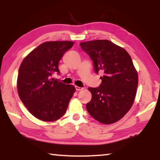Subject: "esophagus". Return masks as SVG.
Wrapping results in <instances>:
<instances>
[{
  "mask_svg": "<svg viewBox=\"0 0 160 160\" xmlns=\"http://www.w3.org/2000/svg\"><path fill=\"white\" fill-rule=\"evenodd\" d=\"M75 87H76V89L77 91H80V90H82V89H83L82 87H78V86H75Z\"/></svg>",
  "mask_w": 160,
  "mask_h": 160,
  "instance_id": "1",
  "label": "esophagus"
}]
</instances>
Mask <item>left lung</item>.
<instances>
[{"instance_id":"obj_1","label":"left lung","mask_w":160,"mask_h":160,"mask_svg":"<svg viewBox=\"0 0 160 160\" xmlns=\"http://www.w3.org/2000/svg\"><path fill=\"white\" fill-rule=\"evenodd\" d=\"M80 46L93 61L95 73H103L100 86L88 88L92 99L87 110L100 123H114L128 112L136 95L138 76L131 57L108 40L86 41Z\"/></svg>"}]
</instances>
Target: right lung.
I'll list each match as a JSON object with an SVG mask.
<instances>
[{
  "label": "right lung",
  "instance_id": "obj_1",
  "mask_svg": "<svg viewBox=\"0 0 160 160\" xmlns=\"http://www.w3.org/2000/svg\"><path fill=\"white\" fill-rule=\"evenodd\" d=\"M73 41H47L28 54L17 77L19 98L29 112L44 122L56 121L65 114L76 88L52 78L60 73L59 62Z\"/></svg>",
  "mask_w": 160,
  "mask_h": 160
}]
</instances>
